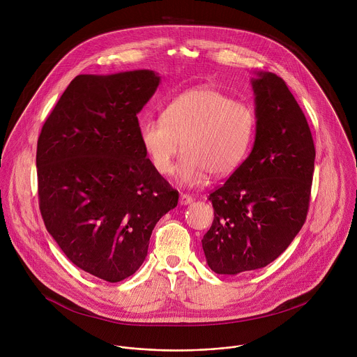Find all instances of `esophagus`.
<instances>
[{"mask_svg":"<svg viewBox=\"0 0 357 357\" xmlns=\"http://www.w3.org/2000/svg\"><path fill=\"white\" fill-rule=\"evenodd\" d=\"M192 202H194V198H192V197H190V195H187V194H181V195H180L178 204H181V206L191 204Z\"/></svg>","mask_w":357,"mask_h":357,"instance_id":"34e87169","label":"esophagus"}]
</instances>
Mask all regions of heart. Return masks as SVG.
Instances as JSON below:
<instances>
[{
    "instance_id": "heart-1",
    "label": "heart",
    "mask_w": 357,
    "mask_h": 357,
    "mask_svg": "<svg viewBox=\"0 0 357 357\" xmlns=\"http://www.w3.org/2000/svg\"><path fill=\"white\" fill-rule=\"evenodd\" d=\"M255 116L246 104L210 86H198L169 102L160 121H143L139 139L156 173L167 176L184 153L176 180L185 187L208 176L231 174L243 160L255 135Z\"/></svg>"
}]
</instances>
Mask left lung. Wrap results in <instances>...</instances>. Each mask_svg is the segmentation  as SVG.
<instances>
[{
  "mask_svg": "<svg viewBox=\"0 0 357 357\" xmlns=\"http://www.w3.org/2000/svg\"><path fill=\"white\" fill-rule=\"evenodd\" d=\"M255 74L252 153L208 197L214 220L202 248L218 275L275 261L303 228L309 207L316 153L305 115L280 77Z\"/></svg>",
  "mask_w": 357,
  "mask_h": 357,
  "instance_id": "8db88e82",
  "label": "left lung"
}]
</instances>
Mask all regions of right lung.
Returning <instances> with one entry per match:
<instances>
[{
    "label": "right lung",
    "instance_id": "add662e5",
    "mask_svg": "<svg viewBox=\"0 0 357 357\" xmlns=\"http://www.w3.org/2000/svg\"><path fill=\"white\" fill-rule=\"evenodd\" d=\"M159 82L153 70L81 74L38 137L45 227L74 265L109 283L142 266L153 227L178 202L139 139L137 114Z\"/></svg>",
    "mask_w": 357,
    "mask_h": 357
}]
</instances>
